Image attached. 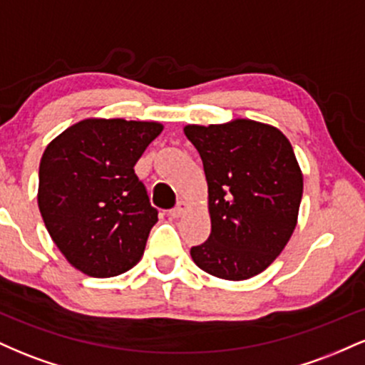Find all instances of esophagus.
I'll return each mask as SVG.
<instances>
[{"label": "esophagus", "instance_id": "34e87169", "mask_svg": "<svg viewBox=\"0 0 365 365\" xmlns=\"http://www.w3.org/2000/svg\"><path fill=\"white\" fill-rule=\"evenodd\" d=\"M187 207H188V204L183 202V200H180L177 206H175V207L170 211V216H171V217H180V216L183 215V212L187 211Z\"/></svg>", "mask_w": 365, "mask_h": 365}]
</instances>
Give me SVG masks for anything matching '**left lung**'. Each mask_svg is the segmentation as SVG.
<instances>
[{
    "instance_id": "left-lung-1",
    "label": "left lung",
    "mask_w": 365,
    "mask_h": 365,
    "mask_svg": "<svg viewBox=\"0 0 365 365\" xmlns=\"http://www.w3.org/2000/svg\"><path fill=\"white\" fill-rule=\"evenodd\" d=\"M183 132L202 159L211 215V235L192 247V259L232 282L262 273L299 217L304 177L292 144L278 128L244 118Z\"/></svg>"
}]
</instances>
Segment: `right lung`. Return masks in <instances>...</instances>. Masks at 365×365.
Wrapping results in <instances>:
<instances>
[{"label":"right lung","instance_id":"add662e5","mask_svg":"<svg viewBox=\"0 0 365 365\" xmlns=\"http://www.w3.org/2000/svg\"><path fill=\"white\" fill-rule=\"evenodd\" d=\"M161 130L156 121L87 118L46 148L41 216L60 252L83 274L111 278L140 261L158 209L133 166Z\"/></svg>","mask_w":365,"mask_h":365}]
</instances>
